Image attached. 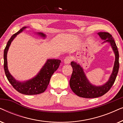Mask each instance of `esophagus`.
Instances as JSON below:
<instances>
[{
    "label": "esophagus",
    "mask_w": 123,
    "mask_h": 123,
    "mask_svg": "<svg viewBox=\"0 0 123 123\" xmlns=\"http://www.w3.org/2000/svg\"><path fill=\"white\" fill-rule=\"evenodd\" d=\"M64 62L65 64H69L70 62V58L68 56L66 57V58L64 59Z\"/></svg>",
    "instance_id": "1"
}]
</instances>
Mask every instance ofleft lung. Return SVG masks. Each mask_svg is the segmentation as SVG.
I'll return each instance as SVG.
<instances>
[{
    "instance_id": "8db88e82",
    "label": "left lung",
    "mask_w": 123,
    "mask_h": 123,
    "mask_svg": "<svg viewBox=\"0 0 123 123\" xmlns=\"http://www.w3.org/2000/svg\"><path fill=\"white\" fill-rule=\"evenodd\" d=\"M97 34L102 40H105L103 43H110L115 55V63L108 81L104 85L96 86L89 82L83 68L79 64L75 62H71L70 65L73 68V72L69 80L70 88L77 96L84 98H96L105 95L111 88L119 71V51L112 35L108 32H98Z\"/></svg>"
}]
</instances>
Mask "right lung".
Here are the masks:
<instances>
[{
    "instance_id": "obj_1",
    "label": "right lung",
    "mask_w": 123,
    "mask_h": 123,
    "mask_svg": "<svg viewBox=\"0 0 123 123\" xmlns=\"http://www.w3.org/2000/svg\"><path fill=\"white\" fill-rule=\"evenodd\" d=\"M26 28L27 27H23L20 29L17 32L13 35L8 41L4 51V69L8 81L18 92L27 95H37L43 93L46 90L52 75L58 69L61 61L58 59H48L40 71L33 78L24 82H19L16 80L8 70L6 58L7 53L13 39ZM37 34L42 37H46L44 33L38 32Z\"/></svg>"
}]
</instances>
